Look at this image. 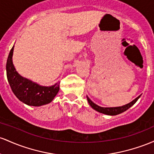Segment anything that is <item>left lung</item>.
I'll return each mask as SVG.
<instances>
[{
  "mask_svg": "<svg viewBox=\"0 0 154 154\" xmlns=\"http://www.w3.org/2000/svg\"><path fill=\"white\" fill-rule=\"evenodd\" d=\"M140 97V95L138 96L136 99H134L133 101L131 102V103H128V104L123 105V106H121V107H115V108H103V107H100L99 105L94 104L91 100L86 96L87 97V100H88V103H89V105H91V108L93 109H94L97 111L100 112V113H104V114L106 115H110V116H115V115H118L120 114V113H123V112L126 111L127 110H128L130 107H132L136 102L137 101V100L139 99Z\"/></svg>",
  "mask_w": 154,
  "mask_h": 154,
  "instance_id": "obj_1",
  "label": "left lung"
}]
</instances>
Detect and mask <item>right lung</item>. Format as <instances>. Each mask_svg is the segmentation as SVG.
<instances>
[{
	"label": "right lung",
	"mask_w": 154,
	"mask_h": 154,
	"mask_svg": "<svg viewBox=\"0 0 154 154\" xmlns=\"http://www.w3.org/2000/svg\"><path fill=\"white\" fill-rule=\"evenodd\" d=\"M14 47L10 51L6 63L7 79L14 94L22 103L32 106H41L51 103L60 90L59 84L42 86L21 76L12 63Z\"/></svg>",
	"instance_id": "add662e5"
}]
</instances>
